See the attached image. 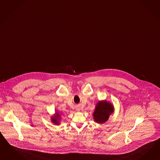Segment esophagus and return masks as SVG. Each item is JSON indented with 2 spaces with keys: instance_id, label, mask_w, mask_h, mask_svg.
Returning a JSON list of instances; mask_svg holds the SVG:
<instances>
[{
  "instance_id": "34e87169",
  "label": "esophagus",
  "mask_w": 160,
  "mask_h": 160,
  "mask_svg": "<svg viewBox=\"0 0 160 160\" xmlns=\"http://www.w3.org/2000/svg\"><path fill=\"white\" fill-rule=\"evenodd\" d=\"M76 110L77 111H79L80 110V108L79 107H76Z\"/></svg>"
}]
</instances>
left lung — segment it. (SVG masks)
Returning <instances> with one entry per match:
<instances>
[{"label":"left lung","instance_id":"left-lung-1","mask_svg":"<svg viewBox=\"0 0 160 160\" xmlns=\"http://www.w3.org/2000/svg\"><path fill=\"white\" fill-rule=\"evenodd\" d=\"M113 112L112 105L107 101H99L93 113L94 121L98 123H103L107 121L109 115Z\"/></svg>","mask_w":160,"mask_h":160}]
</instances>
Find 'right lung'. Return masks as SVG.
I'll list each match as a JSON object with an SVG mask.
<instances>
[{
  "instance_id": "obj_1",
  "label": "right lung",
  "mask_w": 160,
  "mask_h": 160,
  "mask_svg": "<svg viewBox=\"0 0 160 160\" xmlns=\"http://www.w3.org/2000/svg\"><path fill=\"white\" fill-rule=\"evenodd\" d=\"M59 117H60V115L58 113H56V115H55V118H53L52 119V122L54 123L56 125H58L59 124L58 120L59 119Z\"/></svg>"
}]
</instances>
